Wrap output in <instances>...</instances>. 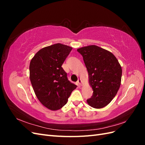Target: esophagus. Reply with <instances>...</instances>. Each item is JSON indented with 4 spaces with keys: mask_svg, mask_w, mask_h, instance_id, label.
Wrapping results in <instances>:
<instances>
[{
    "mask_svg": "<svg viewBox=\"0 0 145 145\" xmlns=\"http://www.w3.org/2000/svg\"><path fill=\"white\" fill-rule=\"evenodd\" d=\"M77 83H78V85H79V86H82V80L81 79H78V80H77Z\"/></svg>",
    "mask_w": 145,
    "mask_h": 145,
    "instance_id": "1",
    "label": "esophagus"
}]
</instances>
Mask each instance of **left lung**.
Here are the masks:
<instances>
[{
    "instance_id": "obj_1",
    "label": "left lung",
    "mask_w": 145,
    "mask_h": 145,
    "mask_svg": "<svg viewBox=\"0 0 145 145\" xmlns=\"http://www.w3.org/2000/svg\"><path fill=\"white\" fill-rule=\"evenodd\" d=\"M77 51L83 57L93 90L88 104L96 109L106 106L121 85L122 69L119 62L112 52L96 45L82 47Z\"/></svg>"
}]
</instances>
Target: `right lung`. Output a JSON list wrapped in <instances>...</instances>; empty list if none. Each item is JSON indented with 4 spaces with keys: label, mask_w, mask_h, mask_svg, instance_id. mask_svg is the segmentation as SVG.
<instances>
[{
    "label": "right lung",
    "mask_w": 145,
    "mask_h": 145,
    "mask_svg": "<svg viewBox=\"0 0 145 145\" xmlns=\"http://www.w3.org/2000/svg\"><path fill=\"white\" fill-rule=\"evenodd\" d=\"M72 48L56 43L39 50L29 64V78L37 98L46 108L56 111L67 104L77 86L62 67Z\"/></svg>",
    "instance_id": "1"
}]
</instances>
